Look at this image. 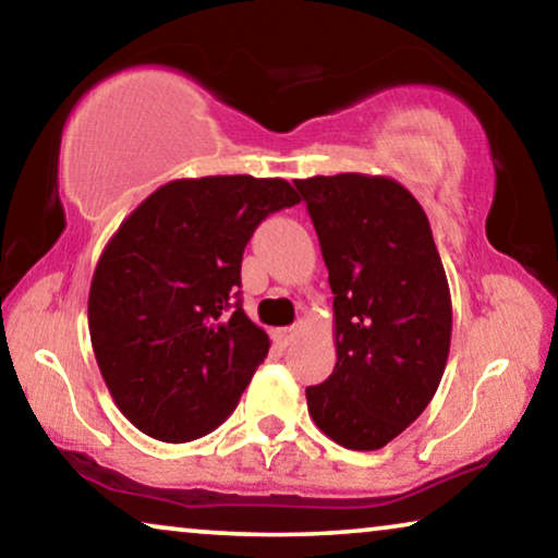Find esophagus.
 I'll return each instance as SVG.
<instances>
[{
	"mask_svg": "<svg viewBox=\"0 0 558 558\" xmlns=\"http://www.w3.org/2000/svg\"><path fill=\"white\" fill-rule=\"evenodd\" d=\"M302 335V325H294V327H281V330L274 332V340H277V345L281 348H289L294 345L296 340H300Z\"/></svg>",
	"mask_w": 558,
	"mask_h": 558,
	"instance_id": "esophagus-1",
	"label": "esophagus"
}]
</instances>
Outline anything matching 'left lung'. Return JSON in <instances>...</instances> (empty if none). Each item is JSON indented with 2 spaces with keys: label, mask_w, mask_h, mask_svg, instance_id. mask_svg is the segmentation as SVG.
<instances>
[{
  "label": "left lung",
  "mask_w": 558,
  "mask_h": 558,
  "mask_svg": "<svg viewBox=\"0 0 558 558\" xmlns=\"http://www.w3.org/2000/svg\"><path fill=\"white\" fill-rule=\"evenodd\" d=\"M335 294L332 376L307 388L319 432L373 452L429 407L452 340V296L429 218L401 182L340 172L294 180Z\"/></svg>",
  "instance_id": "8db88e82"
}]
</instances>
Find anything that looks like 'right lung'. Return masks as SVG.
Returning a JSON list of instances; mask_svg holds the SVG:
<instances>
[{
  "label": "right lung",
  "mask_w": 558,
  "mask_h": 558,
  "mask_svg": "<svg viewBox=\"0 0 558 558\" xmlns=\"http://www.w3.org/2000/svg\"><path fill=\"white\" fill-rule=\"evenodd\" d=\"M296 203L281 178L172 180L106 243L88 292L90 345L113 403L147 437L180 445L233 414L271 345L233 304L243 248L269 213Z\"/></svg>",
  "instance_id": "1"
}]
</instances>
